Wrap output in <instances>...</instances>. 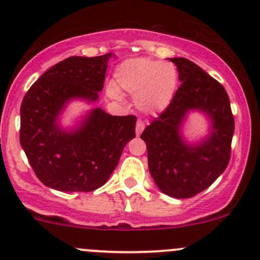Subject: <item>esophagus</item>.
Segmentation results:
<instances>
[{"label":"esophagus","instance_id":"esophagus-1","mask_svg":"<svg viewBox=\"0 0 260 260\" xmlns=\"http://www.w3.org/2000/svg\"><path fill=\"white\" fill-rule=\"evenodd\" d=\"M143 129H145V122L143 120H138L137 125H136V135L140 136L143 132Z\"/></svg>","mask_w":260,"mask_h":260}]
</instances>
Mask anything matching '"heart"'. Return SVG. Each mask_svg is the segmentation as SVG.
<instances>
[{"label": "heart", "instance_id": "b5f03b06", "mask_svg": "<svg viewBox=\"0 0 260 260\" xmlns=\"http://www.w3.org/2000/svg\"><path fill=\"white\" fill-rule=\"evenodd\" d=\"M177 78V69L172 62L145 57L128 59L115 68L114 85H109L107 93L115 101L122 98L120 93L135 95L141 111L157 113L174 98Z\"/></svg>", "mask_w": 260, "mask_h": 260}]
</instances>
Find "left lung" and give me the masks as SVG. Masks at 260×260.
<instances>
[{
	"instance_id": "8db88e82",
	"label": "left lung",
	"mask_w": 260,
	"mask_h": 260,
	"mask_svg": "<svg viewBox=\"0 0 260 260\" xmlns=\"http://www.w3.org/2000/svg\"><path fill=\"white\" fill-rule=\"evenodd\" d=\"M180 88L170 106L147 125L141 138L147 145L148 169L166 195L187 199L208 188L226 169L234 135V117L224 86L185 57H172ZM190 111L211 120V133L198 144L187 143L182 125Z\"/></svg>"
}]
</instances>
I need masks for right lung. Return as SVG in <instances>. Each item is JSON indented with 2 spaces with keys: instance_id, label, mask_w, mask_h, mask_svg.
I'll return each mask as SVG.
<instances>
[{
  "instance_id": "obj_1",
  "label": "right lung",
  "mask_w": 260,
  "mask_h": 260,
  "mask_svg": "<svg viewBox=\"0 0 260 260\" xmlns=\"http://www.w3.org/2000/svg\"><path fill=\"white\" fill-rule=\"evenodd\" d=\"M111 57L112 52L68 57L46 70L23 96L20 143L48 187L64 192L101 187L136 137L135 115L117 117L102 108L89 111L73 128L60 125V114L72 101H98Z\"/></svg>"
}]
</instances>
